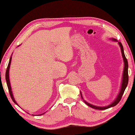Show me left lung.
I'll list each match as a JSON object with an SVG mask.
<instances>
[{"mask_svg":"<svg viewBox=\"0 0 135 135\" xmlns=\"http://www.w3.org/2000/svg\"><path fill=\"white\" fill-rule=\"evenodd\" d=\"M112 40H113V41H115V42H117V40L115 39V38H112ZM118 45H119L120 46L121 51H122V56L123 58V61H124V71H123V80H122V86H121V89H120L119 93H118V95H117V97L116 98V99L114 100V101L113 102H112L110 105H109L106 106V107H98V106L93 105L88 103V102H87L86 101H85V100H83L84 103L93 109H99V110H103V109H108L109 108H111V107L115 106L116 105H117L118 102L120 101V100H121V99H122V97L123 95V93H124L126 88V87L127 86L128 81H129V76H128V62H127L126 58V56H125V55L124 53V50H123V46L122 44V43L119 42H118ZM80 95H81V97L82 98V99H83V97H82L81 92H80Z\"/></svg>","mask_w":135,"mask_h":135,"instance_id":"obj_1","label":"left lung"}]
</instances>
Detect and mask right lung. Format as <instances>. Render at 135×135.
I'll list each match as a JSON object with an SVG mask.
<instances>
[{"instance_id":"obj_1","label":"right lung","mask_w":135,"mask_h":135,"mask_svg":"<svg viewBox=\"0 0 135 135\" xmlns=\"http://www.w3.org/2000/svg\"><path fill=\"white\" fill-rule=\"evenodd\" d=\"M11 59H12V56H11L10 59H9V62L8 67H7V69H6V71L5 79H6V83H7L8 88L9 92V94H10L11 97V98H12L13 102H14L15 104H17V105H18L17 103V102H16L15 100L14 99V98H13V93H12V89H11V84H10V81H9V68H10V65H11ZM18 106H19V105H18ZM43 114H44V113H43ZM42 114H40V115H42Z\"/></svg>"}]
</instances>
